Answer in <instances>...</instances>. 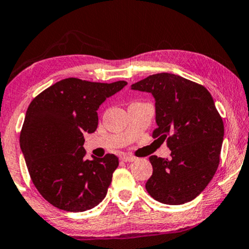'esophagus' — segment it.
Segmentation results:
<instances>
[{"label":"esophagus","instance_id":"obj_1","mask_svg":"<svg viewBox=\"0 0 249 249\" xmlns=\"http://www.w3.org/2000/svg\"><path fill=\"white\" fill-rule=\"evenodd\" d=\"M121 160L124 162H134V161H136V158H135V156H132V155L124 154V155L121 156Z\"/></svg>","mask_w":249,"mask_h":249}]
</instances>
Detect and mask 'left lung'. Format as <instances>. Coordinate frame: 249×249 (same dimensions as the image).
Instances as JSON below:
<instances>
[{
    "instance_id": "8db88e82",
    "label": "left lung",
    "mask_w": 249,
    "mask_h": 249,
    "mask_svg": "<svg viewBox=\"0 0 249 249\" xmlns=\"http://www.w3.org/2000/svg\"><path fill=\"white\" fill-rule=\"evenodd\" d=\"M155 100L158 128L153 137L166 139L171 160L149 156L153 175L146 190L153 198L180 205L196 198L215 175L224 127L210 91L202 85L162 72L131 85Z\"/></svg>"
}]
</instances>
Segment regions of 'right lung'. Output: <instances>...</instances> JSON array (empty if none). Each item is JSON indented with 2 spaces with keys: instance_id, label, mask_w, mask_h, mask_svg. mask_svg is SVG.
Listing matches in <instances>:
<instances>
[{
  "instance_id": "right-lung-1",
  "label": "right lung",
  "mask_w": 249,
  "mask_h": 249,
  "mask_svg": "<svg viewBox=\"0 0 249 249\" xmlns=\"http://www.w3.org/2000/svg\"><path fill=\"white\" fill-rule=\"evenodd\" d=\"M127 85L67 78L42 91L27 110L20 148L40 195L57 209L84 212L107 196L119 165L114 154L86 160L84 135L96 130L100 105Z\"/></svg>"
}]
</instances>
